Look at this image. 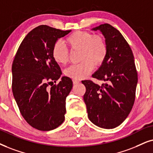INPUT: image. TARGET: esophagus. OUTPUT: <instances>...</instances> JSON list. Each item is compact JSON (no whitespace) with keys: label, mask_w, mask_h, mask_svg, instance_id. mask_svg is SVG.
<instances>
[{"label":"esophagus","mask_w":153,"mask_h":153,"mask_svg":"<svg viewBox=\"0 0 153 153\" xmlns=\"http://www.w3.org/2000/svg\"><path fill=\"white\" fill-rule=\"evenodd\" d=\"M80 82V81L79 80H75V79H73V83L74 85H75V84H78V83Z\"/></svg>","instance_id":"1"}]
</instances>
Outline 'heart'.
I'll use <instances>...</instances> for the list:
<instances>
[{
    "instance_id": "heart-1",
    "label": "heart",
    "mask_w": 153,
    "mask_h": 153,
    "mask_svg": "<svg viewBox=\"0 0 153 153\" xmlns=\"http://www.w3.org/2000/svg\"><path fill=\"white\" fill-rule=\"evenodd\" d=\"M65 42L72 50H80V61L65 69V74L69 78L81 80L90 74L94 65L100 66L107 55V46L104 39L85 31L75 32L67 36ZM52 56L59 65L66 64L69 60V51L65 46L58 42L52 49Z\"/></svg>"
}]
</instances>
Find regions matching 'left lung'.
I'll return each mask as SVG.
<instances>
[{
  "label": "left lung",
  "mask_w": 153,
  "mask_h": 153,
  "mask_svg": "<svg viewBox=\"0 0 153 153\" xmlns=\"http://www.w3.org/2000/svg\"><path fill=\"white\" fill-rule=\"evenodd\" d=\"M105 38L107 55L92 77L105 82L82 81L86 88L83 96L89 119L100 128H114L122 123L134 104L138 73L130 46L122 34L109 24L100 25Z\"/></svg>",
  "instance_id": "obj_1"
}]
</instances>
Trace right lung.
I'll list each match as a JSON object with an SVG mask.
<instances>
[{
    "label": "right lung",
    "mask_w": 153,
    "mask_h": 153,
    "mask_svg": "<svg viewBox=\"0 0 153 153\" xmlns=\"http://www.w3.org/2000/svg\"><path fill=\"white\" fill-rule=\"evenodd\" d=\"M71 32L40 25L27 34L15 54L13 96L23 118L37 130H53L65 119V100L73 82L63 76L53 85L62 73L52 56V49L59 39Z\"/></svg>",
    "instance_id": "obj_1"
}]
</instances>
